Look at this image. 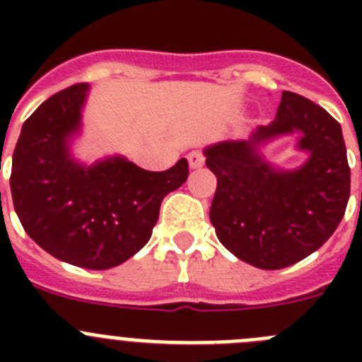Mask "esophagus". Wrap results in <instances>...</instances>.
<instances>
[{
    "label": "esophagus",
    "instance_id": "1",
    "mask_svg": "<svg viewBox=\"0 0 362 362\" xmlns=\"http://www.w3.org/2000/svg\"><path fill=\"white\" fill-rule=\"evenodd\" d=\"M188 165H190V168H201V166L204 165L203 153H201L199 150H192V152L188 153Z\"/></svg>",
    "mask_w": 362,
    "mask_h": 362
}]
</instances>
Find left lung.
Returning a JSON list of instances; mask_svg holds the SVG:
<instances>
[{"mask_svg":"<svg viewBox=\"0 0 362 362\" xmlns=\"http://www.w3.org/2000/svg\"><path fill=\"white\" fill-rule=\"evenodd\" d=\"M299 133L305 165L283 171L270 165L260 146ZM217 188L210 221L226 250L263 270L299 263L321 248L346 210L350 166L341 124L322 107L283 92L276 119L248 139H228L204 148Z\"/></svg>","mask_w":362,"mask_h":362,"instance_id":"1","label":"left lung"}]
</instances>
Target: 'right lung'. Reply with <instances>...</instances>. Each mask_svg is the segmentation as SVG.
I'll return each mask as SVG.
<instances>
[{
    "mask_svg": "<svg viewBox=\"0 0 362 362\" xmlns=\"http://www.w3.org/2000/svg\"><path fill=\"white\" fill-rule=\"evenodd\" d=\"M88 85L57 92L23 123L12 156L11 190L25 232L59 261L108 270L141 250L166 194L188 177V161L148 172L127 158L76 161Z\"/></svg>",
    "mask_w": 362,
    "mask_h": 362,
    "instance_id": "obj_1",
    "label": "right lung"
}]
</instances>
